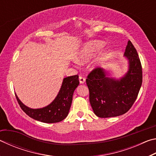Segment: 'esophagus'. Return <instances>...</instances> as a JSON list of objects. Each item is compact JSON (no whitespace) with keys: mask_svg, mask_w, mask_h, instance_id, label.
<instances>
[{"mask_svg":"<svg viewBox=\"0 0 156 156\" xmlns=\"http://www.w3.org/2000/svg\"><path fill=\"white\" fill-rule=\"evenodd\" d=\"M79 81H80V83L83 84L85 82V78H84L83 76H79Z\"/></svg>","mask_w":156,"mask_h":156,"instance_id":"34e87169","label":"esophagus"}]
</instances>
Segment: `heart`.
I'll use <instances>...</instances> for the list:
<instances>
[{
	"label": "heart",
	"mask_w": 156,
	"mask_h": 156,
	"mask_svg": "<svg viewBox=\"0 0 156 156\" xmlns=\"http://www.w3.org/2000/svg\"><path fill=\"white\" fill-rule=\"evenodd\" d=\"M103 48V44L100 41L89 42L83 47L79 53L76 61L78 63H84L93 58Z\"/></svg>",
	"instance_id": "heart-1"
}]
</instances>
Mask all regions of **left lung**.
Returning <instances> with one entry per match:
<instances>
[{"label":"left lung","instance_id":"obj_1","mask_svg":"<svg viewBox=\"0 0 156 156\" xmlns=\"http://www.w3.org/2000/svg\"><path fill=\"white\" fill-rule=\"evenodd\" d=\"M125 56L129 69L120 80L107 77L103 69L96 67L89 73L86 83L89 91V102L98 117L121 115L131 109L138 97L142 83V70L138 52L130 41Z\"/></svg>","mask_w":156,"mask_h":156}]
</instances>
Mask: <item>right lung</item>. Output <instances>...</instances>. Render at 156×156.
I'll use <instances>...</instances> for the list:
<instances>
[{"label":"right lung","instance_id":"obj_1","mask_svg":"<svg viewBox=\"0 0 156 156\" xmlns=\"http://www.w3.org/2000/svg\"><path fill=\"white\" fill-rule=\"evenodd\" d=\"M79 84L78 75L65 78L58 94L51 104L41 109H31L16 100L22 110L33 119L45 123L60 122L67 117L72 102L73 91Z\"/></svg>","mask_w":156,"mask_h":156}]
</instances>
